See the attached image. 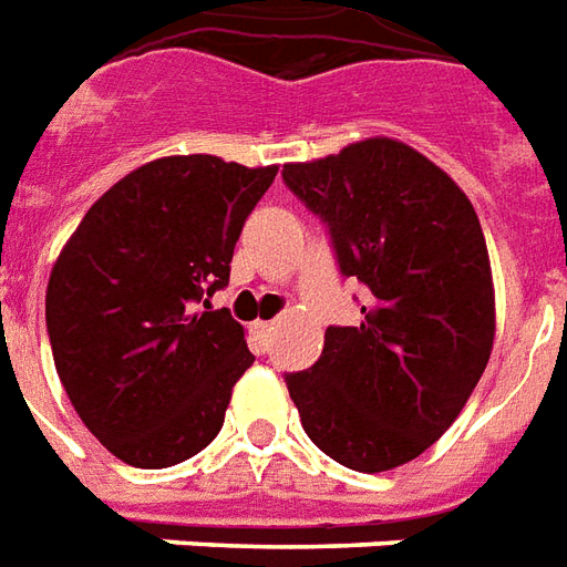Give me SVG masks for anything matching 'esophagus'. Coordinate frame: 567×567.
<instances>
[{"mask_svg":"<svg viewBox=\"0 0 567 567\" xmlns=\"http://www.w3.org/2000/svg\"><path fill=\"white\" fill-rule=\"evenodd\" d=\"M271 332H275V323H254L256 353H266L268 341H271Z\"/></svg>","mask_w":567,"mask_h":567,"instance_id":"1","label":"esophagus"}]
</instances>
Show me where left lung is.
Masks as SVG:
<instances>
[{"label": "left lung", "instance_id": "8db88e82", "mask_svg": "<svg viewBox=\"0 0 567 567\" xmlns=\"http://www.w3.org/2000/svg\"><path fill=\"white\" fill-rule=\"evenodd\" d=\"M329 233L362 323L329 326L311 369L284 374L301 425L344 468L390 471L444 435L477 386L495 334L489 254L468 196L392 138L284 165Z\"/></svg>", "mask_w": 567, "mask_h": 567}]
</instances>
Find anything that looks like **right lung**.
Segmentation results:
<instances>
[{
	"mask_svg": "<svg viewBox=\"0 0 567 567\" xmlns=\"http://www.w3.org/2000/svg\"><path fill=\"white\" fill-rule=\"evenodd\" d=\"M278 165L163 156L86 210L44 299L53 365L84 425L132 468H168L223 429L235 380L254 365L233 313L235 241Z\"/></svg>",
	"mask_w": 567,
	"mask_h": 567,
	"instance_id": "obj_1",
	"label": "right lung"
}]
</instances>
